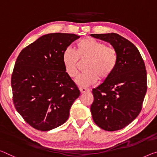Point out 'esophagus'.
<instances>
[{"label":"esophagus","mask_w":157,"mask_h":157,"mask_svg":"<svg viewBox=\"0 0 157 157\" xmlns=\"http://www.w3.org/2000/svg\"><path fill=\"white\" fill-rule=\"evenodd\" d=\"M79 90H80V92L82 94H84V93H86V92L90 91V89H89L84 88V87H81L80 89H79Z\"/></svg>","instance_id":"34e87169"}]
</instances>
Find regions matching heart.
Returning <instances> with one entry per match:
<instances>
[{
  "mask_svg": "<svg viewBox=\"0 0 157 157\" xmlns=\"http://www.w3.org/2000/svg\"><path fill=\"white\" fill-rule=\"evenodd\" d=\"M80 61L87 60L85 73L77 79V83L82 86L95 84L98 79L105 80L113 73L118 63L117 49L94 38L88 37L79 40L75 44V51L67 48L62 54V62L66 73L71 78H77L79 71Z\"/></svg>",
  "mask_w": 157,
  "mask_h": 157,
  "instance_id": "heart-1",
  "label": "heart"
}]
</instances>
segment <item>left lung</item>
<instances>
[{
	"instance_id": "1",
	"label": "left lung",
	"mask_w": 157,
	"mask_h": 157,
	"mask_svg": "<svg viewBox=\"0 0 157 157\" xmlns=\"http://www.w3.org/2000/svg\"><path fill=\"white\" fill-rule=\"evenodd\" d=\"M91 36L110 43L117 49L119 57L112 75L92 89V117L103 130H120L132 122L142 110L147 88L145 63L137 47L120 35Z\"/></svg>"
}]
</instances>
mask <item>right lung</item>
I'll return each instance as SVG.
<instances>
[{
	"instance_id": "add662e5",
	"label": "right lung",
	"mask_w": 157,
	"mask_h": 157,
	"mask_svg": "<svg viewBox=\"0 0 157 157\" xmlns=\"http://www.w3.org/2000/svg\"><path fill=\"white\" fill-rule=\"evenodd\" d=\"M79 38L73 33L44 35L22 49L12 74V101L24 121L47 131L62 125L80 91L66 73L62 54Z\"/></svg>"
}]
</instances>
